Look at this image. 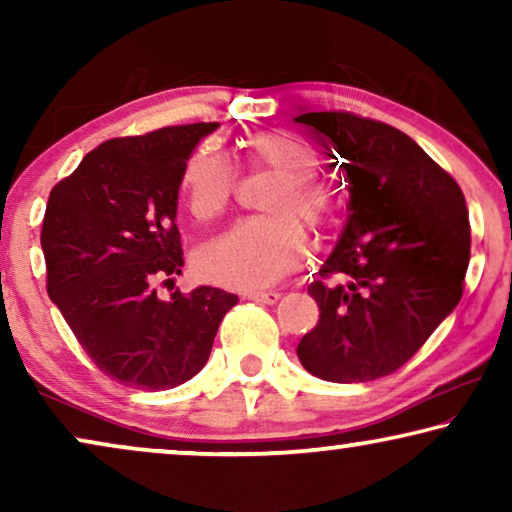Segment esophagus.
Instances as JSON below:
<instances>
[{
    "label": "esophagus",
    "instance_id": "obj_1",
    "mask_svg": "<svg viewBox=\"0 0 512 512\" xmlns=\"http://www.w3.org/2000/svg\"><path fill=\"white\" fill-rule=\"evenodd\" d=\"M279 298H282V293H279V291H254V293H249V300H254V303H261V305H275Z\"/></svg>",
    "mask_w": 512,
    "mask_h": 512
}]
</instances>
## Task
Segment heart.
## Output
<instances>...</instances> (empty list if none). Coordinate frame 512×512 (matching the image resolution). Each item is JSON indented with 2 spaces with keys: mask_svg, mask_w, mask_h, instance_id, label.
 I'll return each mask as SVG.
<instances>
[{
  "mask_svg": "<svg viewBox=\"0 0 512 512\" xmlns=\"http://www.w3.org/2000/svg\"><path fill=\"white\" fill-rule=\"evenodd\" d=\"M244 163L272 170L279 177L265 195L268 216L244 219L212 237L195 254L198 272L230 289H265L296 268L307 230L319 228L333 209V193L317 177L319 149L293 130H261L244 142ZM237 167L226 151L202 144L184 163L181 200L193 219L212 221L226 212L235 191Z\"/></svg>",
  "mask_w": 512,
  "mask_h": 512,
  "instance_id": "b5f03b06",
  "label": "heart"
}]
</instances>
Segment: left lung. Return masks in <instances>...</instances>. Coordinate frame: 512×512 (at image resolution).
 I'll list each match as a JSON object with an SVG mask.
<instances>
[{
	"label": "left lung",
	"mask_w": 512,
	"mask_h": 512,
	"mask_svg": "<svg viewBox=\"0 0 512 512\" xmlns=\"http://www.w3.org/2000/svg\"><path fill=\"white\" fill-rule=\"evenodd\" d=\"M296 123L331 139L349 184L347 226L307 286L319 321L298 359L328 382L377 380L408 363L461 300L471 258L464 193L387 123L349 111Z\"/></svg>",
	"instance_id": "left-lung-1"
}]
</instances>
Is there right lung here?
Instances as JSON below:
<instances>
[{"instance_id":"1","label":"right lung","mask_w":512,"mask_h":512,"mask_svg":"<svg viewBox=\"0 0 512 512\" xmlns=\"http://www.w3.org/2000/svg\"><path fill=\"white\" fill-rule=\"evenodd\" d=\"M219 123L109 139L53 186L41 226L46 291L97 368L125 387L163 391L198 375L237 296L198 286L158 296L181 275L179 177Z\"/></svg>"}]
</instances>
